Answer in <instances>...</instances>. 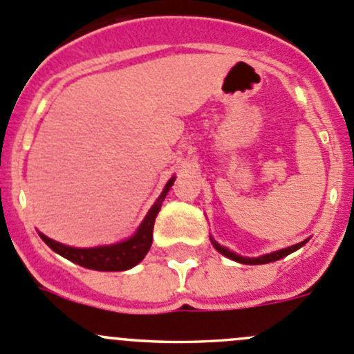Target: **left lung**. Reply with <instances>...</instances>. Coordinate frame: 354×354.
Segmentation results:
<instances>
[{"mask_svg":"<svg viewBox=\"0 0 354 354\" xmlns=\"http://www.w3.org/2000/svg\"><path fill=\"white\" fill-rule=\"evenodd\" d=\"M211 242H212V245L216 247V250H218V252H221L223 256L230 257V259L239 261V263H243V264H266V263H273V261H279V259H282V257L289 256L290 252H294V250H297V249H299V247H303L304 243H306V240H304V242L296 243V245L286 247V249H282V250H277V252L264 254V256H261V257H242V256H239V254H235V252H232V250H228V249H226V247L219 245V243L214 242V240H212V239H211Z\"/></svg>","mask_w":354,"mask_h":354,"instance_id":"1","label":"left lung"}]
</instances>
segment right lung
I'll list each match as a JSON object with an SVG mask.
<instances>
[{
	"label": "right lung",
	"mask_w": 354,
	"mask_h": 354,
	"mask_svg": "<svg viewBox=\"0 0 354 354\" xmlns=\"http://www.w3.org/2000/svg\"><path fill=\"white\" fill-rule=\"evenodd\" d=\"M174 178L167 181L166 188L157 198L153 207L150 209L147 218L143 219L142 226L138 232L131 236V239L124 240L121 243H114V245H104V247H91V249H77V247H68L64 243H58L55 240L48 239L41 233V239L44 240L51 250H55L60 256L67 257L72 263L84 266L90 270H98V272H124V270L133 268L140 261L145 257L149 252L150 245H152V233H153V223H156V216L159 214L160 205H162L164 198H166L167 192H169L171 185H173Z\"/></svg>",
	"instance_id": "1"
}]
</instances>
